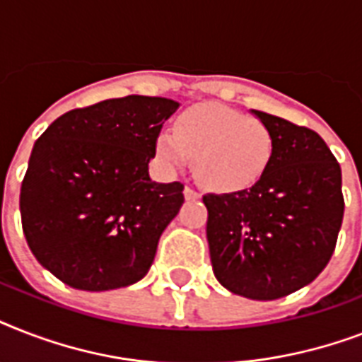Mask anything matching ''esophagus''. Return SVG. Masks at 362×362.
Masks as SVG:
<instances>
[{"label": "esophagus", "mask_w": 362, "mask_h": 362, "mask_svg": "<svg viewBox=\"0 0 362 362\" xmlns=\"http://www.w3.org/2000/svg\"><path fill=\"white\" fill-rule=\"evenodd\" d=\"M184 197H186L187 201H195V199H199V197H201V195H199V193L195 192L193 187L186 186V187H184Z\"/></svg>", "instance_id": "34e87169"}]
</instances>
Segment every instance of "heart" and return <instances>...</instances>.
Instances as JSON below:
<instances>
[{
  "label": "heart",
  "mask_w": 362,
  "mask_h": 362,
  "mask_svg": "<svg viewBox=\"0 0 362 362\" xmlns=\"http://www.w3.org/2000/svg\"><path fill=\"white\" fill-rule=\"evenodd\" d=\"M156 152L169 169H182L193 158V170L204 187L218 193L244 192L261 180L274 156V135L263 120L221 105H197L161 131Z\"/></svg>",
  "instance_id": "1"
}]
</instances>
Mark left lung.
<instances>
[{"label": "left lung", "instance_id": "obj_1", "mask_svg": "<svg viewBox=\"0 0 362 362\" xmlns=\"http://www.w3.org/2000/svg\"><path fill=\"white\" fill-rule=\"evenodd\" d=\"M274 135V156L257 184L206 193L212 270L221 286L274 300L314 281L342 227V170L315 131L253 110Z\"/></svg>", "mask_w": 362, "mask_h": 362}]
</instances>
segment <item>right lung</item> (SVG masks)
Wrapping results in <instances>:
<instances>
[{"label":"right lung","mask_w":362,"mask_h":362,"mask_svg":"<svg viewBox=\"0 0 362 362\" xmlns=\"http://www.w3.org/2000/svg\"><path fill=\"white\" fill-rule=\"evenodd\" d=\"M176 109L167 98L107 99L65 112L37 139L20 216L31 253L58 280L109 291L146 276L184 203V184L148 175L159 131Z\"/></svg>","instance_id":"right-lung-1"}]
</instances>
